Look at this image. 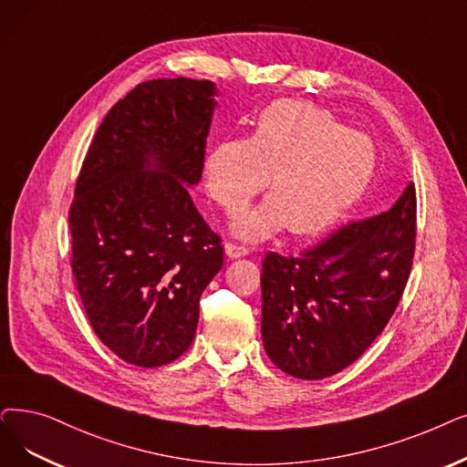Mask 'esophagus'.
<instances>
[{"mask_svg":"<svg viewBox=\"0 0 467 467\" xmlns=\"http://www.w3.org/2000/svg\"><path fill=\"white\" fill-rule=\"evenodd\" d=\"M225 254H227L231 259H238V257L248 255V254H250V248L233 244V242H227V244H225Z\"/></svg>","mask_w":467,"mask_h":467,"instance_id":"1","label":"esophagus"}]
</instances>
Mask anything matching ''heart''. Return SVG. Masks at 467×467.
<instances>
[{
  "label": "heart",
  "mask_w": 467,
  "mask_h": 467,
  "mask_svg": "<svg viewBox=\"0 0 467 467\" xmlns=\"http://www.w3.org/2000/svg\"><path fill=\"white\" fill-rule=\"evenodd\" d=\"M378 164L374 140L306 100L263 110L246 139H227L204 158L210 196L229 213L267 183L273 192L234 215L231 229L263 240L284 229L309 238L332 229L368 189Z\"/></svg>",
  "instance_id": "b5f03b06"
}]
</instances>
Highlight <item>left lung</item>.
Listing matches in <instances>:
<instances>
[{"mask_svg": "<svg viewBox=\"0 0 467 467\" xmlns=\"http://www.w3.org/2000/svg\"><path fill=\"white\" fill-rule=\"evenodd\" d=\"M416 191L391 210L349 223L299 257L269 252L261 273V337L269 358L299 379L348 368L395 313L412 269Z\"/></svg>", "mask_w": 467, "mask_h": 467, "instance_id": "left-lung-1", "label": "left lung"}]
</instances>
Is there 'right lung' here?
Instances as JSON below:
<instances>
[{"mask_svg": "<svg viewBox=\"0 0 467 467\" xmlns=\"http://www.w3.org/2000/svg\"><path fill=\"white\" fill-rule=\"evenodd\" d=\"M213 82L160 78L109 110L68 213L72 273L99 339L154 368L194 339L200 296L223 267L221 238L189 189L204 168Z\"/></svg>", "mask_w": 467, "mask_h": 467, "instance_id": "obj_1", "label": "right lung"}]
</instances>
